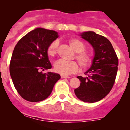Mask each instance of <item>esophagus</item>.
Here are the masks:
<instances>
[{
  "instance_id": "esophagus-1",
  "label": "esophagus",
  "mask_w": 130,
  "mask_h": 130,
  "mask_svg": "<svg viewBox=\"0 0 130 130\" xmlns=\"http://www.w3.org/2000/svg\"><path fill=\"white\" fill-rule=\"evenodd\" d=\"M61 78H70V77H68V76H66V75H61Z\"/></svg>"
}]
</instances>
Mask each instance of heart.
I'll return each mask as SVG.
<instances>
[{"instance_id":"b5f03b06","label":"heart","mask_w":130,"mask_h":130,"mask_svg":"<svg viewBox=\"0 0 130 130\" xmlns=\"http://www.w3.org/2000/svg\"><path fill=\"white\" fill-rule=\"evenodd\" d=\"M71 48L76 53L75 59L80 66L83 69L89 67L92 63V56L89 52H86V46L84 43L78 39L72 38L69 41ZM58 50V41L55 40L49 44L47 53L50 57H53L57 54ZM55 70L63 75H68L77 72L78 70V65L76 61H66L59 60L54 64Z\"/></svg>"}]
</instances>
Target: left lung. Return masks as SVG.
Returning a JSON list of instances; mask_svg holds the SVG:
<instances>
[{"label": "left lung", "instance_id": "8db88e82", "mask_svg": "<svg viewBox=\"0 0 130 130\" xmlns=\"http://www.w3.org/2000/svg\"><path fill=\"white\" fill-rule=\"evenodd\" d=\"M81 37L94 48L92 65L85 73L86 77L78 76L80 85L74 90L76 96L86 103L101 100L109 93L115 84L118 58L112 44L106 37L92 31L84 32Z\"/></svg>", "mask_w": 130, "mask_h": 130}]
</instances>
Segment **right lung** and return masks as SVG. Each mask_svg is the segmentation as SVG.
<instances>
[{
  "mask_svg": "<svg viewBox=\"0 0 130 130\" xmlns=\"http://www.w3.org/2000/svg\"><path fill=\"white\" fill-rule=\"evenodd\" d=\"M58 37L55 31L37 28L15 45L9 70L14 87L23 99L30 102L44 100L61 78L58 73L42 72L52 68L47 49Z\"/></svg>",
  "mask_w": 130,
  "mask_h": 130,
  "instance_id": "right-lung-1",
  "label": "right lung"
}]
</instances>
